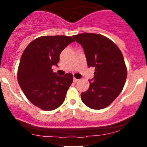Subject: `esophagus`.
<instances>
[{"label": "esophagus", "mask_w": 147, "mask_h": 147, "mask_svg": "<svg viewBox=\"0 0 147 147\" xmlns=\"http://www.w3.org/2000/svg\"><path fill=\"white\" fill-rule=\"evenodd\" d=\"M78 80H79L77 79V78H73V82H75V83H76L77 82H78Z\"/></svg>", "instance_id": "1"}]
</instances>
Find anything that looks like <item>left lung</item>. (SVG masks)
<instances>
[{"label":"left lung","mask_w":147,"mask_h":147,"mask_svg":"<svg viewBox=\"0 0 147 147\" xmlns=\"http://www.w3.org/2000/svg\"><path fill=\"white\" fill-rule=\"evenodd\" d=\"M73 38L82 46L89 67L95 68L94 78L81 94V100L91 109H104L124 86L127 70L122 53L115 42L100 34L81 33Z\"/></svg>","instance_id":"left-lung-1"}]
</instances>
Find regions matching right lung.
Returning a JSON list of instances; mask_svg holds the SVG:
<instances>
[{
	"label": "right lung",
	"mask_w": 147,
	"mask_h": 147,
	"mask_svg": "<svg viewBox=\"0 0 147 147\" xmlns=\"http://www.w3.org/2000/svg\"><path fill=\"white\" fill-rule=\"evenodd\" d=\"M74 41L71 36H42L32 40L23 51L18 81L35 106L51 111L63 103L73 76L69 72L58 76L53 72L52 66H57L61 52Z\"/></svg>",
	"instance_id": "1"
}]
</instances>
